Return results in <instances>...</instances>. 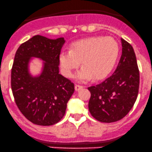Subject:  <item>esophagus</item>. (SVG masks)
I'll return each mask as SVG.
<instances>
[{
  "mask_svg": "<svg viewBox=\"0 0 152 152\" xmlns=\"http://www.w3.org/2000/svg\"><path fill=\"white\" fill-rule=\"evenodd\" d=\"M82 88H83V86H80V85H77V84L75 85V90H76L77 91H80V90L82 89Z\"/></svg>",
  "mask_w": 152,
  "mask_h": 152,
  "instance_id": "esophagus-1",
  "label": "esophagus"
}]
</instances>
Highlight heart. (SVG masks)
Wrapping results in <instances>:
<instances>
[{
	"label": "heart",
	"instance_id": "b5f03b06",
	"mask_svg": "<svg viewBox=\"0 0 152 152\" xmlns=\"http://www.w3.org/2000/svg\"><path fill=\"white\" fill-rule=\"evenodd\" d=\"M119 44L112 37H91L74 42L69 51H62L59 55V63L64 75L74 76L75 70L83 67L77 73L80 81L88 80L91 76L102 77L108 73L117 61Z\"/></svg>",
	"mask_w": 152,
	"mask_h": 152
}]
</instances>
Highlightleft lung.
<instances>
[{
	"label": "left lung",
	"instance_id": "8db88e82",
	"mask_svg": "<svg viewBox=\"0 0 152 152\" xmlns=\"http://www.w3.org/2000/svg\"><path fill=\"white\" fill-rule=\"evenodd\" d=\"M122 51L117 68L111 75L98 84L88 88L91 115L102 122L120 120L132 109L139 88V70L134 50L121 39Z\"/></svg>",
	"mask_w": 152,
	"mask_h": 152
}]
</instances>
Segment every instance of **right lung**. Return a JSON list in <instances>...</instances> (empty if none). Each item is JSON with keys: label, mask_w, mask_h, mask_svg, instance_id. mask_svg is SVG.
Listing matches in <instances>:
<instances>
[{"label": "right lung", "mask_w": 152, "mask_h": 152, "mask_svg": "<svg viewBox=\"0 0 152 152\" xmlns=\"http://www.w3.org/2000/svg\"><path fill=\"white\" fill-rule=\"evenodd\" d=\"M65 40L35 35L19 47L11 69V86L16 104L29 121L49 126L62 119L75 85L59 74V55ZM32 57L45 61L42 74L28 72Z\"/></svg>", "instance_id": "add662e5"}]
</instances>
